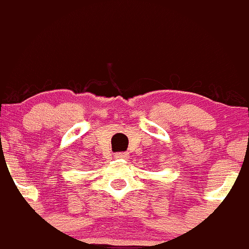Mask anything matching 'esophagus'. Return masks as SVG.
I'll return each mask as SVG.
<instances>
[{"instance_id": "34e87169", "label": "esophagus", "mask_w": 249, "mask_h": 249, "mask_svg": "<svg viewBox=\"0 0 249 249\" xmlns=\"http://www.w3.org/2000/svg\"><path fill=\"white\" fill-rule=\"evenodd\" d=\"M116 160H127L128 158V154L127 153H118L115 156Z\"/></svg>"}]
</instances>
